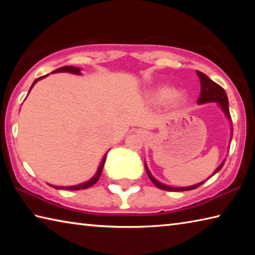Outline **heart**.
<instances>
[{
  "label": "heart",
  "mask_w": 255,
  "mask_h": 255,
  "mask_svg": "<svg viewBox=\"0 0 255 255\" xmlns=\"http://www.w3.org/2000/svg\"><path fill=\"white\" fill-rule=\"evenodd\" d=\"M175 94H176L175 89L167 85H163V86H159L156 91H155L154 98L155 100L158 102H166L173 99V102L176 106L184 105L185 97L182 96V94H178V96H175Z\"/></svg>",
  "instance_id": "b5f03b06"
}]
</instances>
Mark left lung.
I'll list each match as a JSON object with an SVG mask.
<instances>
[{
	"instance_id": "1",
	"label": "left lung",
	"mask_w": 255,
	"mask_h": 255,
	"mask_svg": "<svg viewBox=\"0 0 255 255\" xmlns=\"http://www.w3.org/2000/svg\"><path fill=\"white\" fill-rule=\"evenodd\" d=\"M197 74H198V76H199L200 85H201V92H200L199 99H198V103L201 105V103H207V102H217L219 107L222 108V110L224 111V114L226 115V117L228 118V120L232 122L231 114H230V108H228V99H227L225 90H224L221 85H218L217 83H215L214 81H211L208 76L204 74V73L197 71ZM230 140H232V135H231ZM224 163H225V159H224L221 165H219L217 169L214 171L213 175L217 173V172L222 169ZM145 170H146V172H147V175H148L149 180L152 181V182L155 185H156L157 188L162 189V190H166V191H188V190L197 189L198 187H200V185L205 182V181H202V182H200V183H197L195 185H190V187L174 188V187H170V185L161 183L159 181L155 179L154 176L150 174V172L148 170L147 165H146V163H145ZM209 178H211V176H209Z\"/></svg>"
}]
</instances>
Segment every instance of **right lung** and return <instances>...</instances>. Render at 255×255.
Listing matches in <instances>:
<instances>
[{
    "mask_svg": "<svg viewBox=\"0 0 255 255\" xmlns=\"http://www.w3.org/2000/svg\"><path fill=\"white\" fill-rule=\"evenodd\" d=\"M58 72H67V73H72V74L81 75V68L74 67V66H63V67H59V68H57V70H55L53 73H58ZM46 76L47 75L41 76V77H38V79L34 80V82L32 83L30 90L32 89V86L36 84L38 81L41 80V79H44V77H46ZM30 90H29V92H30ZM106 157H107V154L105 155V157H103L102 162L100 164V166H99V169L97 171V174L94 175L92 179H90L89 181H86V182L81 183V184H77V185H71V187H57V185H51V187H54L55 189H66V190H81V189H88L90 187H92V185L99 180V178H100V175L102 173V170H103V165H105V162H106Z\"/></svg>",
    "mask_w": 255,
    "mask_h": 255,
    "instance_id": "add662e5",
    "label": "right lung"
}]
</instances>
